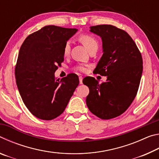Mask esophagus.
<instances>
[{
    "label": "esophagus",
    "mask_w": 159,
    "mask_h": 159,
    "mask_svg": "<svg viewBox=\"0 0 159 159\" xmlns=\"http://www.w3.org/2000/svg\"><path fill=\"white\" fill-rule=\"evenodd\" d=\"M79 83L80 84H83V77L81 76H79Z\"/></svg>",
    "instance_id": "34e87169"
}]
</instances>
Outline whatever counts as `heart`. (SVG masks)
Listing matches in <instances>:
<instances>
[{"label":"heart","mask_w":159,"mask_h":159,"mask_svg":"<svg viewBox=\"0 0 159 159\" xmlns=\"http://www.w3.org/2000/svg\"><path fill=\"white\" fill-rule=\"evenodd\" d=\"M79 40L85 47L86 49L88 50V51L93 48L98 47V43L97 41V40L94 37L90 36V35H82L79 37ZM69 51L70 44L69 42H67L64 48V55L65 56L68 55L69 54ZM76 70L79 71H85V67L82 65L77 66L76 67Z\"/></svg>","instance_id":"obj_1"}]
</instances>
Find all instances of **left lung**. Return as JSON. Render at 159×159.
<instances>
[{"instance_id":"left-lung-1","label":"left lung","mask_w":159,"mask_h":159,"mask_svg":"<svg viewBox=\"0 0 159 159\" xmlns=\"http://www.w3.org/2000/svg\"><path fill=\"white\" fill-rule=\"evenodd\" d=\"M90 31L101 38L103 52L93 73L107 80H85L90 90L86 104L98 117L111 119L125 112L135 98L143 69L142 55L127 32L114 26H90Z\"/></svg>"}]
</instances>
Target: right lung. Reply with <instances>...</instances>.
I'll return each mask as SVG.
<instances>
[{"label": "right lung", "instance_id": "obj_1", "mask_svg": "<svg viewBox=\"0 0 159 159\" xmlns=\"http://www.w3.org/2000/svg\"><path fill=\"white\" fill-rule=\"evenodd\" d=\"M78 31L54 25L29 35L21 45L15 67L19 92L32 114L49 120L62 114L79 85L77 75L62 79L55 72L64 61V48Z\"/></svg>", "mask_w": 159, "mask_h": 159}]
</instances>
